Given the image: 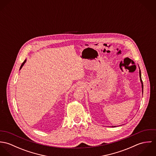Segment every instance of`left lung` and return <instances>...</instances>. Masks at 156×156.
<instances>
[{
	"mask_svg": "<svg viewBox=\"0 0 156 156\" xmlns=\"http://www.w3.org/2000/svg\"><path fill=\"white\" fill-rule=\"evenodd\" d=\"M139 77H140V82H141V83H142V91H143V88H144V86H143V83H142V79H141V73H140V70L139 69ZM113 127H115L116 126H112Z\"/></svg>",
	"mask_w": 156,
	"mask_h": 156,
	"instance_id": "1",
	"label": "left lung"
}]
</instances>
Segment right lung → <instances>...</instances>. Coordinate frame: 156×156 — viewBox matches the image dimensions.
Masks as SVG:
<instances>
[{
	"mask_svg": "<svg viewBox=\"0 0 156 156\" xmlns=\"http://www.w3.org/2000/svg\"><path fill=\"white\" fill-rule=\"evenodd\" d=\"M26 60H25V61H24L23 62L22 64V66H21V67H20V69L22 68L23 66V65H24V63L26 62Z\"/></svg>",
	"mask_w": 156,
	"mask_h": 156,
	"instance_id": "1",
	"label": "right lung"
}]
</instances>
